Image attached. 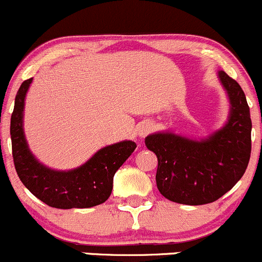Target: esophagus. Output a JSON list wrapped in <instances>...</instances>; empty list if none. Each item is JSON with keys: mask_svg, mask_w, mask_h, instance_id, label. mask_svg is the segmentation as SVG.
<instances>
[{"mask_svg": "<svg viewBox=\"0 0 262 262\" xmlns=\"http://www.w3.org/2000/svg\"><path fill=\"white\" fill-rule=\"evenodd\" d=\"M154 127L155 125L152 121H143L139 126V135L141 137H145L148 134H151V131H154Z\"/></svg>", "mask_w": 262, "mask_h": 262, "instance_id": "34e87169", "label": "esophagus"}]
</instances>
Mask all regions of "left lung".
<instances>
[{
	"instance_id": "obj_1",
	"label": "left lung",
	"mask_w": 262,
	"mask_h": 262,
	"mask_svg": "<svg viewBox=\"0 0 262 262\" xmlns=\"http://www.w3.org/2000/svg\"><path fill=\"white\" fill-rule=\"evenodd\" d=\"M219 78L231 104L222 130L202 141L168 132L146 137L147 148L158 160V190L172 202L202 205L218 201L248 168L252 127L248 101L236 80L225 72H219Z\"/></svg>"
}]
</instances>
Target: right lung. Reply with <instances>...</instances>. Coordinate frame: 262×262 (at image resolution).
Returning <instances> with one entry per match:
<instances>
[{
	"instance_id": "1",
	"label": "right lung",
	"mask_w": 262,
	"mask_h": 262,
	"mask_svg": "<svg viewBox=\"0 0 262 262\" xmlns=\"http://www.w3.org/2000/svg\"><path fill=\"white\" fill-rule=\"evenodd\" d=\"M32 78L20 84L11 116V141L14 168L26 188L47 205L58 209L90 208L111 194L116 170L132 155L136 143L122 141L100 149L79 168L59 172L47 168L29 152L23 134V106Z\"/></svg>"
}]
</instances>
